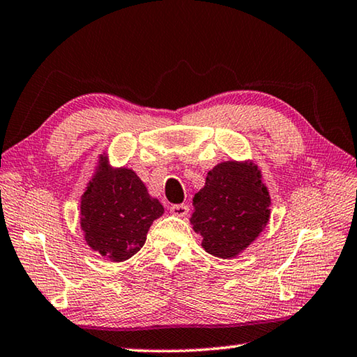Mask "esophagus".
I'll use <instances>...</instances> for the list:
<instances>
[{
    "label": "esophagus",
    "instance_id": "obj_1",
    "mask_svg": "<svg viewBox=\"0 0 357 357\" xmlns=\"http://www.w3.org/2000/svg\"><path fill=\"white\" fill-rule=\"evenodd\" d=\"M170 213L176 217H185L189 213V206L187 204H173L170 206Z\"/></svg>",
    "mask_w": 357,
    "mask_h": 357
}]
</instances>
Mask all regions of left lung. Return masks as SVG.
<instances>
[{
	"label": "left lung",
	"mask_w": 357,
	"mask_h": 357,
	"mask_svg": "<svg viewBox=\"0 0 357 357\" xmlns=\"http://www.w3.org/2000/svg\"><path fill=\"white\" fill-rule=\"evenodd\" d=\"M269 190L252 160H227L208 172L203 189L193 197L190 223L203 236V249L219 258L244 252L268 225Z\"/></svg>",
	"instance_id": "8db88e82"
}]
</instances>
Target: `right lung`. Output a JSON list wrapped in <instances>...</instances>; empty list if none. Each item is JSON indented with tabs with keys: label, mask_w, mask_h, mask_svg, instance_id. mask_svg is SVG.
Wrapping results in <instances>:
<instances>
[{
	"label": "right lung",
	"mask_w": 357,
	"mask_h": 357,
	"mask_svg": "<svg viewBox=\"0 0 357 357\" xmlns=\"http://www.w3.org/2000/svg\"><path fill=\"white\" fill-rule=\"evenodd\" d=\"M164 206L148 193L130 168H113L99 155L91 181L80 198V228L86 244L110 261H126L142 249L149 227Z\"/></svg>",
	"instance_id": "obj_1"
}]
</instances>
